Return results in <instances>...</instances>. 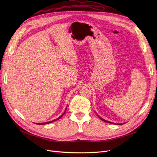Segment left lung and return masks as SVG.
<instances>
[{
  "mask_svg": "<svg viewBox=\"0 0 157 157\" xmlns=\"http://www.w3.org/2000/svg\"><path fill=\"white\" fill-rule=\"evenodd\" d=\"M102 121H105V122H107V123H111V122H109V121H106V120H104V119H102V118H101V117H99ZM113 124H114V123H113ZM116 124H117V123H116ZM117 125H118V124H117ZM119 125V124H118ZM120 125H121V124H120Z\"/></svg>",
  "mask_w": 157,
  "mask_h": 157,
  "instance_id": "8db88e82",
  "label": "left lung"
}]
</instances>
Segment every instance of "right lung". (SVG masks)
I'll return each instance as SVG.
<instances>
[{"instance_id":"add662e5","label":"right lung","mask_w":157,"mask_h":157,"mask_svg":"<svg viewBox=\"0 0 157 157\" xmlns=\"http://www.w3.org/2000/svg\"><path fill=\"white\" fill-rule=\"evenodd\" d=\"M65 111H66V109H65V112L63 113V114L62 115V116H60L59 118H56V120H53V121H48V122H45V123H36V124H37V125H45V124H47V123H52V122H53V121H56V120H59L63 115L65 114Z\"/></svg>"}]
</instances>
